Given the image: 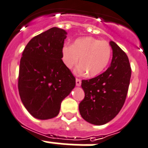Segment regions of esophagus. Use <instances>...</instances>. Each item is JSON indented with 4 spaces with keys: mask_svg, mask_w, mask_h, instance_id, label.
<instances>
[{
    "mask_svg": "<svg viewBox=\"0 0 148 148\" xmlns=\"http://www.w3.org/2000/svg\"><path fill=\"white\" fill-rule=\"evenodd\" d=\"M82 84V81L78 78H76V85L77 86H81Z\"/></svg>",
    "mask_w": 148,
    "mask_h": 148,
    "instance_id": "esophagus-1",
    "label": "esophagus"
}]
</instances>
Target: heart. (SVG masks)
Wrapping results in <instances>:
<instances>
[{"label": "heart", "mask_w": 148, "mask_h": 148, "mask_svg": "<svg viewBox=\"0 0 148 148\" xmlns=\"http://www.w3.org/2000/svg\"><path fill=\"white\" fill-rule=\"evenodd\" d=\"M112 56L110 44L105 40L92 36L76 39L73 45H64L62 48V60L65 66L71 69L79 64L80 73L95 77L104 71ZM80 60H79V58Z\"/></svg>", "instance_id": "b5f03b06"}]
</instances>
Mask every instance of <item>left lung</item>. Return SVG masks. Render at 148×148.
Here are the masks:
<instances>
[{"label":"left lung","mask_w":148,"mask_h":148,"mask_svg":"<svg viewBox=\"0 0 148 148\" xmlns=\"http://www.w3.org/2000/svg\"><path fill=\"white\" fill-rule=\"evenodd\" d=\"M109 44L112 49L110 66L99 76L82 82L84 99L79 104L80 114L85 121L97 126L111 121L121 110L131 77L127 54L114 42Z\"/></svg>","instance_id":"obj_1"}]
</instances>
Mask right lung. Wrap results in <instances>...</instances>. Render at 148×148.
<instances>
[{
    "label": "right lung",
    "mask_w": 148,
    "mask_h": 148,
    "mask_svg": "<svg viewBox=\"0 0 148 148\" xmlns=\"http://www.w3.org/2000/svg\"><path fill=\"white\" fill-rule=\"evenodd\" d=\"M66 32L53 27L29 42L20 60L18 92L27 111L38 119L59 114L62 101L75 87V77L62 60Z\"/></svg>",
    "instance_id": "right-lung-1"
}]
</instances>
